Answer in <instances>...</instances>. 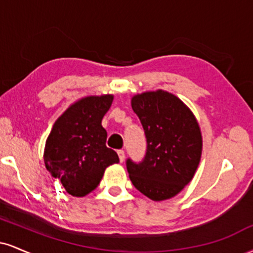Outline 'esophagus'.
<instances>
[{"mask_svg": "<svg viewBox=\"0 0 253 253\" xmlns=\"http://www.w3.org/2000/svg\"><path fill=\"white\" fill-rule=\"evenodd\" d=\"M118 155H119V159H120V162L123 163V162L125 161V151L124 150H119Z\"/></svg>", "mask_w": 253, "mask_h": 253, "instance_id": "obj_1", "label": "esophagus"}]
</instances>
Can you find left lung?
<instances>
[{
  "instance_id": "8db88e82",
  "label": "left lung",
  "mask_w": 253,
  "mask_h": 253,
  "mask_svg": "<svg viewBox=\"0 0 253 253\" xmlns=\"http://www.w3.org/2000/svg\"><path fill=\"white\" fill-rule=\"evenodd\" d=\"M146 136L140 163L127 159L133 185L153 201L176 196L193 179L202 153V135L195 115L175 95L164 90L132 97Z\"/></svg>"
}]
</instances>
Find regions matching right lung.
Segmentation results:
<instances>
[{"label":"right lung","instance_id":"right-lung-1","mask_svg":"<svg viewBox=\"0 0 253 253\" xmlns=\"http://www.w3.org/2000/svg\"><path fill=\"white\" fill-rule=\"evenodd\" d=\"M113 95L86 96L72 103L57 119L45 144L43 162L72 196L91 193L107 167L119 163L118 153L106 146L102 119Z\"/></svg>","mask_w":253,"mask_h":253}]
</instances>
